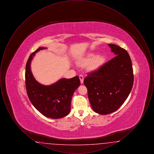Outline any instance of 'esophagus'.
Here are the masks:
<instances>
[{
  "instance_id": "esophagus-1",
  "label": "esophagus",
  "mask_w": 154,
  "mask_h": 154,
  "mask_svg": "<svg viewBox=\"0 0 154 154\" xmlns=\"http://www.w3.org/2000/svg\"><path fill=\"white\" fill-rule=\"evenodd\" d=\"M79 77H80V79L81 83L82 84L83 82H84V76H83V75L80 74L79 75Z\"/></svg>"
}]
</instances>
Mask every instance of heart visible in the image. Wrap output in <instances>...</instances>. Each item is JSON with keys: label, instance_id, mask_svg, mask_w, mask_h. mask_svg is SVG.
Segmentation results:
<instances>
[{"label": "heart", "instance_id": "obj_1", "mask_svg": "<svg viewBox=\"0 0 154 154\" xmlns=\"http://www.w3.org/2000/svg\"><path fill=\"white\" fill-rule=\"evenodd\" d=\"M105 60L104 58L102 55L95 56L94 54H91L87 57L82 59L80 63L82 65H89L88 68L91 70H94L98 69L99 67L102 65Z\"/></svg>", "mask_w": 154, "mask_h": 154}]
</instances>
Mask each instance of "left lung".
I'll list each match as a JSON object with an SVG mask.
<instances>
[{"label":"left lung","mask_w":154,"mask_h":154,"mask_svg":"<svg viewBox=\"0 0 154 154\" xmlns=\"http://www.w3.org/2000/svg\"><path fill=\"white\" fill-rule=\"evenodd\" d=\"M116 55L95 71L89 73L84 83L94 111L103 115L118 110L129 95L133 85L132 60L128 52L109 44Z\"/></svg>","instance_id":"8db88e82"}]
</instances>
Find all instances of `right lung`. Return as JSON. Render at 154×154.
<instances>
[{"label":"right lung","instance_id":"1","mask_svg":"<svg viewBox=\"0 0 154 154\" xmlns=\"http://www.w3.org/2000/svg\"><path fill=\"white\" fill-rule=\"evenodd\" d=\"M39 47L28 59L25 70V85L30 102L47 117L58 119L68 115L71 100L75 89L80 85L78 75L72 79H62L50 85H43L37 81L30 69L31 60L37 52L45 49Z\"/></svg>","mask_w":154,"mask_h":154}]
</instances>
